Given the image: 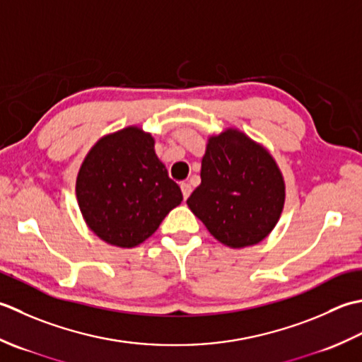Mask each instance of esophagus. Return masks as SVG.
I'll return each mask as SVG.
<instances>
[{"label":"esophagus","mask_w":362,"mask_h":362,"mask_svg":"<svg viewBox=\"0 0 362 362\" xmlns=\"http://www.w3.org/2000/svg\"><path fill=\"white\" fill-rule=\"evenodd\" d=\"M181 192H182L184 200H187L189 195L192 194V186H190V184H189V182H182V184H181Z\"/></svg>","instance_id":"34e87169"}]
</instances>
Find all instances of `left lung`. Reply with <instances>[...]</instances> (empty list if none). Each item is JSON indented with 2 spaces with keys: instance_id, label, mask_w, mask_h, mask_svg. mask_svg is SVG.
Instances as JSON below:
<instances>
[{
  "instance_id": "left-lung-1",
  "label": "left lung",
  "mask_w": 362,
  "mask_h": 362,
  "mask_svg": "<svg viewBox=\"0 0 362 362\" xmlns=\"http://www.w3.org/2000/svg\"><path fill=\"white\" fill-rule=\"evenodd\" d=\"M200 176L187 206L220 243L245 248L274 231L284 208L286 184L264 145L238 128L209 136Z\"/></svg>"
}]
</instances>
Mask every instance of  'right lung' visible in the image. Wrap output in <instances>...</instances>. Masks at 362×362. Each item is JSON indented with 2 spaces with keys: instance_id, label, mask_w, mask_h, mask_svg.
Instances as JSON below:
<instances>
[{
  "instance_id": "add662e5",
  "label": "right lung",
  "mask_w": 362,
  "mask_h": 362,
  "mask_svg": "<svg viewBox=\"0 0 362 362\" xmlns=\"http://www.w3.org/2000/svg\"><path fill=\"white\" fill-rule=\"evenodd\" d=\"M76 200L95 235L132 248L156 233L182 194L154 151V137L132 124L88 150L76 176Z\"/></svg>"
}]
</instances>
